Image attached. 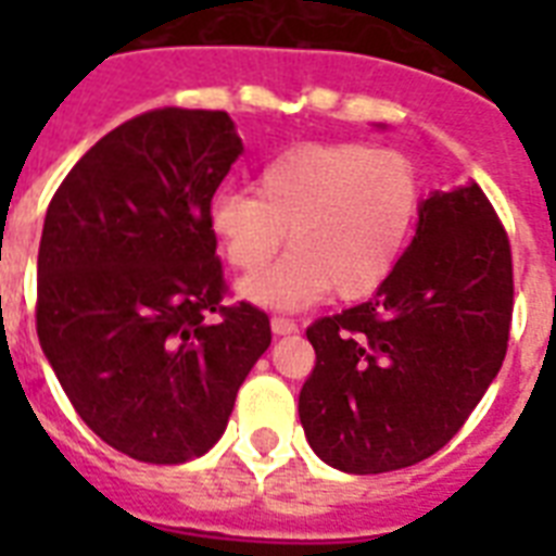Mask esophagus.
I'll return each instance as SVG.
<instances>
[{
	"label": "esophagus",
	"instance_id": "1",
	"mask_svg": "<svg viewBox=\"0 0 556 556\" xmlns=\"http://www.w3.org/2000/svg\"><path fill=\"white\" fill-rule=\"evenodd\" d=\"M270 329H274V334H294L296 323L286 317V314H274L270 317Z\"/></svg>",
	"mask_w": 556,
	"mask_h": 556
}]
</instances>
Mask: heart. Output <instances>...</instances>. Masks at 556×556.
<instances>
[{
  "label": "heart",
  "mask_w": 556,
  "mask_h": 556,
  "mask_svg": "<svg viewBox=\"0 0 556 556\" xmlns=\"http://www.w3.org/2000/svg\"><path fill=\"white\" fill-rule=\"evenodd\" d=\"M421 210V176L404 152L366 143H303L279 152L253 192L210 199L207 227L239 274L291 256L248 279L242 294L270 308H300L334 288L340 300L375 294L397 268Z\"/></svg>",
  "instance_id": "1"
}]
</instances>
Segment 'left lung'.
<instances>
[{
	"mask_svg": "<svg viewBox=\"0 0 556 556\" xmlns=\"http://www.w3.org/2000/svg\"><path fill=\"white\" fill-rule=\"evenodd\" d=\"M510 317L508 230L482 187L432 192L378 294L305 329L317 361L300 421L314 453L357 476L439 453L496 378Z\"/></svg>",
	"mask_w": 556,
	"mask_h": 556,
	"instance_id": "1",
	"label": "left lung"
}]
</instances>
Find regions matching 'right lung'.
Returning a JSON list of instances; mask_svg holds the SVG:
<instances>
[{
  "mask_svg": "<svg viewBox=\"0 0 556 556\" xmlns=\"http://www.w3.org/2000/svg\"><path fill=\"white\" fill-rule=\"evenodd\" d=\"M242 155L227 112L164 106L103 135L56 187L37 256V338L86 427L147 465L204 456L270 346L227 305L207 207Z\"/></svg>",
  "mask_w": 556,
  "mask_h": 556,
  "instance_id": "1",
  "label": "right lung"
}]
</instances>
